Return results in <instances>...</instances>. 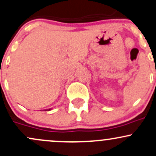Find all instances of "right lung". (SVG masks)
I'll return each mask as SVG.
<instances>
[{"instance_id":"obj_1","label":"right lung","mask_w":156,"mask_h":156,"mask_svg":"<svg viewBox=\"0 0 156 156\" xmlns=\"http://www.w3.org/2000/svg\"><path fill=\"white\" fill-rule=\"evenodd\" d=\"M46 110H51V109H46Z\"/></svg>"}]
</instances>
